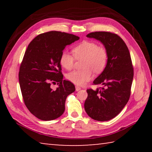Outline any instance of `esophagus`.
<instances>
[{"mask_svg": "<svg viewBox=\"0 0 152 152\" xmlns=\"http://www.w3.org/2000/svg\"><path fill=\"white\" fill-rule=\"evenodd\" d=\"M80 90H81V88H80V87H79V86H76V91H79Z\"/></svg>", "mask_w": 152, "mask_h": 152, "instance_id": "1", "label": "esophagus"}]
</instances>
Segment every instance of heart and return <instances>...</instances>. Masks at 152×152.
<instances>
[{"instance_id": "obj_1", "label": "heart", "mask_w": 152, "mask_h": 152, "mask_svg": "<svg viewBox=\"0 0 152 152\" xmlns=\"http://www.w3.org/2000/svg\"><path fill=\"white\" fill-rule=\"evenodd\" d=\"M73 56L64 51L60 58L61 66L66 70L73 68L76 60L83 59L82 70H76L69 72L66 78L69 81L78 86H83L92 79V71L99 74L104 70L108 60V51L103 45H98L92 41H84L72 50Z\"/></svg>"}]
</instances>
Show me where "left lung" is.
<instances>
[{
  "mask_svg": "<svg viewBox=\"0 0 152 152\" xmlns=\"http://www.w3.org/2000/svg\"><path fill=\"white\" fill-rule=\"evenodd\" d=\"M86 37L101 42L108 51L104 71L93 84H101L96 91L87 89L84 109L90 117L99 121L113 119L127 103L133 78V68L127 45L116 33L95 31Z\"/></svg>",
  "mask_w": 152,
  "mask_h": 152,
  "instance_id": "left-lung-1",
  "label": "left lung"
}]
</instances>
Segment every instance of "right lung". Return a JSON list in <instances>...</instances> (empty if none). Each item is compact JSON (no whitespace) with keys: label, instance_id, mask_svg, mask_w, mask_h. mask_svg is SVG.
Segmentation results:
<instances>
[{"label":"right lung","instance_id":"add662e5","mask_svg":"<svg viewBox=\"0 0 152 152\" xmlns=\"http://www.w3.org/2000/svg\"><path fill=\"white\" fill-rule=\"evenodd\" d=\"M61 31L42 33L28 45L20 65L19 80L24 103L38 119H57L65 110L67 96L75 91L71 82L63 80L60 58L66 45L78 40ZM58 83L56 90L50 87Z\"/></svg>","mask_w":152,"mask_h":152}]
</instances>
